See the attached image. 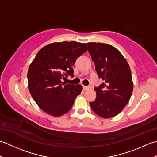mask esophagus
<instances>
[{"mask_svg": "<svg viewBox=\"0 0 157 157\" xmlns=\"http://www.w3.org/2000/svg\"><path fill=\"white\" fill-rule=\"evenodd\" d=\"M88 89V87H87V86H83V90H84V91Z\"/></svg>", "mask_w": 157, "mask_h": 157, "instance_id": "1", "label": "esophagus"}]
</instances>
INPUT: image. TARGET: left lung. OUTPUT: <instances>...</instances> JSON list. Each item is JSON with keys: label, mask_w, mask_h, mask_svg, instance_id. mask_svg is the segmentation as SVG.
<instances>
[{"label": "left lung", "mask_w": 157, "mask_h": 157, "mask_svg": "<svg viewBox=\"0 0 157 157\" xmlns=\"http://www.w3.org/2000/svg\"><path fill=\"white\" fill-rule=\"evenodd\" d=\"M87 45L98 78L104 81L94 88L96 98L90 105L101 117H113L121 112L131 98V69L124 56L114 46L99 42H88Z\"/></svg>", "instance_id": "1"}]
</instances>
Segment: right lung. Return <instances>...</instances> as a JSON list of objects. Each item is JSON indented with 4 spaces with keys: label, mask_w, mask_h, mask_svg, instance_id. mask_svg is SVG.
<instances>
[{
    "label": "right lung",
    "mask_w": 157,
    "mask_h": 157,
    "mask_svg": "<svg viewBox=\"0 0 157 157\" xmlns=\"http://www.w3.org/2000/svg\"><path fill=\"white\" fill-rule=\"evenodd\" d=\"M87 50L86 43L65 41L51 43L38 51L29 67L28 80L29 92L43 111L59 117L71 109L83 88L63 79L73 78L72 66Z\"/></svg>",
    "instance_id": "1"
}]
</instances>
